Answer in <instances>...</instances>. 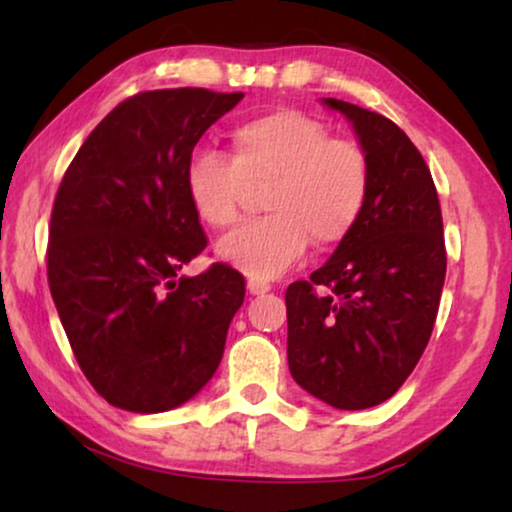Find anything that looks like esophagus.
Returning <instances> with one entry per match:
<instances>
[{
	"instance_id": "34e87169",
	"label": "esophagus",
	"mask_w": 512,
	"mask_h": 512,
	"mask_svg": "<svg viewBox=\"0 0 512 512\" xmlns=\"http://www.w3.org/2000/svg\"><path fill=\"white\" fill-rule=\"evenodd\" d=\"M272 289L270 282H265V279H256L251 277L247 282V291L251 293V296H263V293H268Z\"/></svg>"
}]
</instances>
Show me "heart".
I'll return each instance as SVG.
<instances>
[{
    "label": "heart",
    "mask_w": 512,
    "mask_h": 512,
    "mask_svg": "<svg viewBox=\"0 0 512 512\" xmlns=\"http://www.w3.org/2000/svg\"><path fill=\"white\" fill-rule=\"evenodd\" d=\"M268 181V216L242 223L219 244V256L244 275L270 279L314 249L338 247L361 219L370 191L368 158L359 144L333 139L319 118L277 109L240 121L230 132V156L198 149L186 165L193 212L214 230L240 216L244 186Z\"/></svg>",
    "instance_id": "b5f03b06"
}]
</instances>
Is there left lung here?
I'll return each mask as SVG.
<instances>
[{
  "label": "left lung",
  "mask_w": 512,
  "mask_h": 512,
  "mask_svg": "<svg viewBox=\"0 0 512 512\" xmlns=\"http://www.w3.org/2000/svg\"><path fill=\"white\" fill-rule=\"evenodd\" d=\"M368 158L370 191L333 256L286 289L289 370L338 410H363L401 389L431 338L445 284L443 214L429 167L394 121L326 97Z\"/></svg>",
  "instance_id": "8db88e82"
}]
</instances>
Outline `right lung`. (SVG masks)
<instances>
[{
  "label": "right lung",
  "mask_w": 512,
  "mask_h": 512,
  "mask_svg": "<svg viewBox=\"0 0 512 512\" xmlns=\"http://www.w3.org/2000/svg\"><path fill=\"white\" fill-rule=\"evenodd\" d=\"M244 93L167 88L111 109L67 167L48 228V286L83 375L121 410L165 412L219 368L244 277L179 270L207 247L186 165Z\"/></svg>",
  "instance_id": "right-lung-1"
}]
</instances>
